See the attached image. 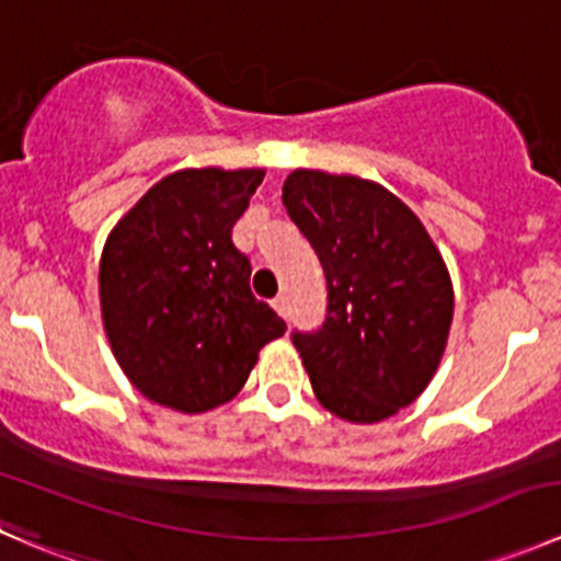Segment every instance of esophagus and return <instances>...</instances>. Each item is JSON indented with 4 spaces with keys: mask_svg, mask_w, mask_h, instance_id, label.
<instances>
[{
    "mask_svg": "<svg viewBox=\"0 0 561 561\" xmlns=\"http://www.w3.org/2000/svg\"><path fill=\"white\" fill-rule=\"evenodd\" d=\"M274 309L282 314V318H287V298L285 296H276L274 298Z\"/></svg>",
    "mask_w": 561,
    "mask_h": 561,
    "instance_id": "34e87169",
    "label": "esophagus"
}]
</instances>
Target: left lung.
Returning <instances> with one entry per match:
<instances>
[{"instance_id": "8db88e82", "label": "left lung", "mask_w": 561, "mask_h": 561, "mask_svg": "<svg viewBox=\"0 0 561 561\" xmlns=\"http://www.w3.org/2000/svg\"><path fill=\"white\" fill-rule=\"evenodd\" d=\"M282 203L318 254L329 314L293 334L325 411L373 425L411 405L447 351L455 290L419 216L375 181L293 170Z\"/></svg>"}]
</instances>
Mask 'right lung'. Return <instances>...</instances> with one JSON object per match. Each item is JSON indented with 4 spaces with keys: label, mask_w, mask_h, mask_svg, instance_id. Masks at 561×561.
<instances>
[{
    "label": "right lung",
    "mask_w": 561,
    "mask_h": 561,
    "mask_svg": "<svg viewBox=\"0 0 561 561\" xmlns=\"http://www.w3.org/2000/svg\"><path fill=\"white\" fill-rule=\"evenodd\" d=\"M265 170H178L112 227L101 254V320L125 378L150 402L205 413L247 383L287 331L249 290L232 227Z\"/></svg>",
    "instance_id": "add662e5"
}]
</instances>
